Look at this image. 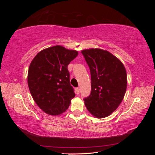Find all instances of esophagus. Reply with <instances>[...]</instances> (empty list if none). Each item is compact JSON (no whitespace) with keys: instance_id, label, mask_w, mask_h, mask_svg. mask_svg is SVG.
Returning a JSON list of instances; mask_svg holds the SVG:
<instances>
[{"instance_id":"esophagus-1","label":"esophagus","mask_w":155,"mask_h":155,"mask_svg":"<svg viewBox=\"0 0 155 155\" xmlns=\"http://www.w3.org/2000/svg\"><path fill=\"white\" fill-rule=\"evenodd\" d=\"M79 91H80L79 88H78V87L76 88V94H79Z\"/></svg>"}]
</instances>
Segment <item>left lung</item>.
<instances>
[{"label": "left lung", "mask_w": 155, "mask_h": 155, "mask_svg": "<svg viewBox=\"0 0 155 155\" xmlns=\"http://www.w3.org/2000/svg\"><path fill=\"white\" fill-rule=\"evenodd\" d=\"M91 73V91L85 105L97 118L111 115L121 103L127 87V74L122 61L101 48L83 50Z\"/></svg>", "instance_id": "1"}]
</instances>
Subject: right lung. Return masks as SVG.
Masks as SVG:
<instances>
[{"mask_svg":"<svg viewBox=\"0 0 155 155\" xmlns=\"http://www.w3.org/2000/svg\"><path fill=\"white\" fill-rule=\"evenodd\" d=\"M78 51L57 45L39 52L31 62L28 85L34 101L46 114L58 115L69 107L75 94L68 65Z\"/></svg>","mask_w":155,"mask_h":155,"instance_id":"right-lung-1","label":"right lung"}]
</instances>
